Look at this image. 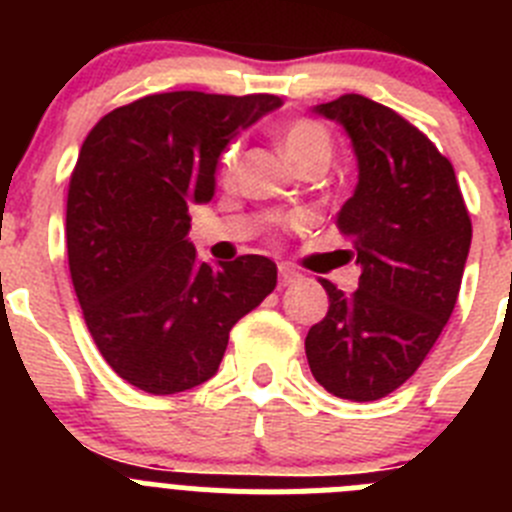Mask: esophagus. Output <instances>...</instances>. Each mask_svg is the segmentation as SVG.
Masks as SVG:
<instances>
[{
  "label": "esophagus",
  "instance_id": "esophagus-1",
  "mask_svg": "<svg viewBox=\"0 0 512 512\" xmlns=\"http://www.w3.org/2000/svg\"><path fill=\"white\" fill-rule=\"evenodd\" d=\"M297 282V274L292 269H279V289L289 287V284Z\"/></svg>",
  "mask_w": 512,
  "mask_h": 512
}]
</instances>
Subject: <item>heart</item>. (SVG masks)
Listing matches in <instances>:
<instances>
[{"label": "heart", "mask_w": 512, "mask_h": 512, "mask_svg": "<svg viewBox=\"0 0 512 512\" xmlns=\"http://www.w3.org/2000/svg\"><path fill=\"white\" fill-rule=\"evenodd\" d=\"M282 148L287 158L300 169L302 164L312 161V158H330V135L320 122L310 120V117H297V120L287 122L282 130ZM238 169V143H230L217 161V174L223 182H230Z\"/></svg>", "instance_id": "obj_1"}]
</instances>
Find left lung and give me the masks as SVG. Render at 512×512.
I'll return each instance as SVG.
<instances>
[{
  "label": "left lung",
  "mask_w": 512,
  "mask_h": 512,
  "mask_svg": "<svg viewBox=\"0 0 512 512\" xmlns=\"http://www.w3.org/2000/svg\"><path fill=\"white\" fill-rule=\"evenodd\" d=\"M354 143L359 184L338 212L354 241L359 289L328 279V315L310 328L312 377L351 402L387 397L408 382L449 323L472 243L454 166L428 135L361 94L315 107Z\"/></svg>",
  "instance_id": "8db88e82"
}]
</instances>
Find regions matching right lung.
Here are the masks:
<instances>
[{
	"mask_svg": "<svg viewBox=\"0 0 512 512\" xmlns=\"http://www.w3.org/2000/svg\"><path fill=\"white\" fill-rule=\"evenodd\" d=\"M274 94H148L89 130L71 171L66 248L87 328L117 377L148 395L207 382L233 325L277 287V264L197 259L189 207L215 194L217 158Z\"/></svg>",
	"mask_w": 512,
	"mask_h": 512,
	"instance_id": "add662e5",
	"label": "right lung"
}]
</instances>
